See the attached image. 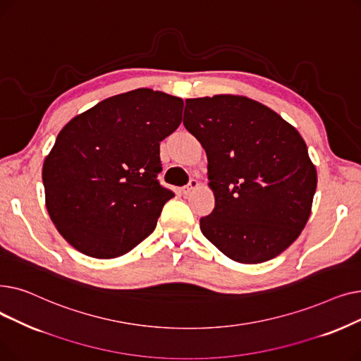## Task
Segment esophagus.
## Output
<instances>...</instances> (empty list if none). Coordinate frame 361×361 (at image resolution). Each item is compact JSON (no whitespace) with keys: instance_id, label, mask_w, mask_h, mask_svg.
<instances>
[{"instance_id":"obj_1","label":"esophagus","mask_w":361,"mask_h":361,"mask_svg":"<svg viewBox=\"0 0 361 361\" xmlns=\"http://www.w3.org/2000/svg\"><path fill=\"white\" fill-rule=\"evenodd\" d=\"M197 185H199V183H197L196 180H190V181H188L187 185L181 187V192H183V195L187 196V195H190L193 190H196Z\"/></svg>"}]
</instances>
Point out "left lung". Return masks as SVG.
I'll list each match as a JSON object with an SVG mask.
<instances>
[{
	"mask_svg": "<svg viewBox=\"0 0 361 361\" xmlns=\"http://www.w3.org/2000/svg\"><path fill=\"white\" fill-rule=\"evenodd\" d=\"M184 127L207 157L214 211L200 230L240 263H262L298 238L317 174L306 142L281 116L238 94L187 99Z\"/></svg>",
	"mask_w": 361,
	"mask_h": 361,
	"instance_id": "1",
	"label": "left lung"
}]
</instances>
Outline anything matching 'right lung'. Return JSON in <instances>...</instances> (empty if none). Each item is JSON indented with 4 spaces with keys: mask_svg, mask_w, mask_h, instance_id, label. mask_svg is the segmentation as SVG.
Masks as SVG:
<instances>
[{
    "mask_svg": "<svg viewBox=\"0 0 361 361\" xmlns=\"http://www.w3.org/2000/svg\"><path fill=\"white\" fill-rule=\"evenodd\" d=\"M183 106L142 87L104 99L59 133L42 168L45 203L75 250L114 259L154 233L174 197L157 180L159 143L180 126Z\"/></svg>",
    "mask_w": 361,
    "mask_h": 361,
    "instance_id": "right-lung-1",
    "label": "right lung"
}]
</instances>
